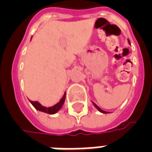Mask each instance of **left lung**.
<instances>
[{
  "mask_svg": "<svg viewBox=\"0 0 152 152\" xmlns=\"http://www.w3.org/2000/svg\"><path fill=\"white\" fill-rule=\"evenodd\" d=\"M93 104H94V105H95V107H96V108H97L98 110H99L100 111V112H102V113H107V112H106V111H104V110H101V109H100L99 107V106H98L97 105H96V104L95 103V102H93Z\"/></svg>",
  "mask_w": 152,
  "mask_h": 152,
  "instance_id": "8db88e82",
  "label": "left lung"
}]
</instances>
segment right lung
Returning a JSON list of instances; mask_svg holds the SVG:
<instances>
[{
    "instance_id": "right-lung-1",
    "label": "right lung",
    "mask_w": 152,
    "mask_h": 152,
    "mask_svg": "<svg viewBox=\"0 0 152 152\" xmlns=\"http://www.w3.org/2000/svg\"><path fill=\"white\" fill-rule=\"evenodd\" d=\"M64 100H65V94L63 95V97L61 98V99L60 100V102H58V103H57L53 106L48 107V108L42 106L41 104L39 103V102H33V101H31V100H30V102H31V103L34 106V108L36 109V110H38L42 111V112H44V113H49V114H53V113H57V111L61 108L62 105H63L64 102Z\"/></svg>"
}]
</instances>
